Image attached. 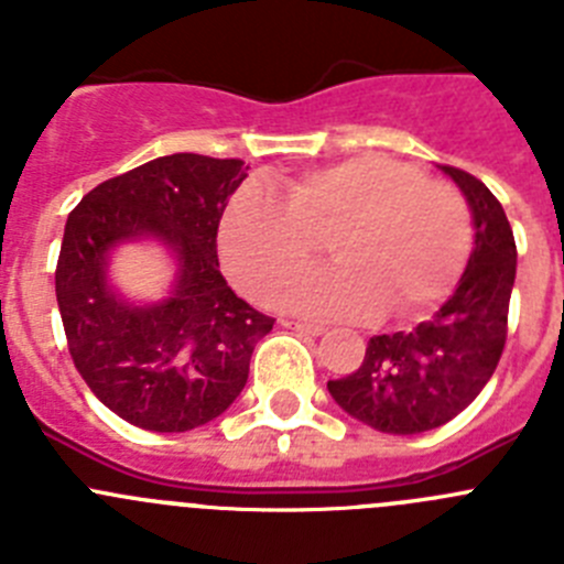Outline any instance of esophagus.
Masks as SVG:
<instances>
[{
    "mask_svg": "<svg viewBox=\"0 0 564 564\" xmlns=\"http://www.w3.org/2000/svg\"><path fill=\"white\" fill-rule=\"evenodd\" d=\"M285 326L288 329H293V332H302V335H313V337H318V335H324V326H318V324H304V321H285Z\"/></svg>",
    "mask_w": 564,
    "mask_h": 564,
    "instance_id": "obj_1",
    "label": "esophagus"
}]
</instances>
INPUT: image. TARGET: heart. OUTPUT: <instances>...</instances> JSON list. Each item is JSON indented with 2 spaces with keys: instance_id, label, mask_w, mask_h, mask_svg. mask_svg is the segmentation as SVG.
Masks as SVG:
<instances>
[{
  "instance_id": "1",
  "label": "heart",
  "mask_w": 564,
  "mask_h": 564,
  "mask_svg": "<svg viewBox=\"0 0 564 564\" xmlns=\"http://www.w3.org/2000/svg\"><path fill=\"white\" fill-rule=\"evenodd\" d=\"M276 189L243 185L218 227L224 268L251 299L271 302L313 265L326 238L337 265L285 288L276 304L318 318L379 307L406 318L446 296L468 262L465 198L399 160L359 154L279 180Z\"/></svg>"
}]
</instances>
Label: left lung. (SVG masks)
Returning <instances> with one entry per match:
<instances>
[{
  "label": "left lung",
  "instance_id": "8db88e82",
  "mask_svg": "<svg viewBox=\"0 0 564 564\" xmlns=\"http://www.w3.org/2000/svg\"><path fill=\"white\" fill-rule=\"evenodd\" d=\"M440 171L463 191L474 221V249L457 288L410 332L373 335L362 366L326 382L340 410L384 434H421L457 417L490 382L507 340L518 265L507 213L468 171Z\"/></svg>",
  "mask_w": 564,
  "mask_h": 564
}]
</instances>
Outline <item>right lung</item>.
I'll list each match as a JSON object with an SVG mask.
<instances>
[{
	"mask_svg": "<svg viewBox=\"0 0 564 564\" xmlns=\"http://www.w3.org/2000/svg\"><path fill=\"white\" fill-rule=\"evenodd\" d=\"M243 160L169 154L96 185L72 210L55 271L68 351L96 399L149 432H187L229 410L273 318L218 271V224ZM152 239L175 265L170 293L135 303L111 285L116 248Z\"/></svg>",
	"mask_w": 564,
	"mask_h": 564,
	"instance_id": "add662e5",
	"label": "right lung"
}]
</instances>
